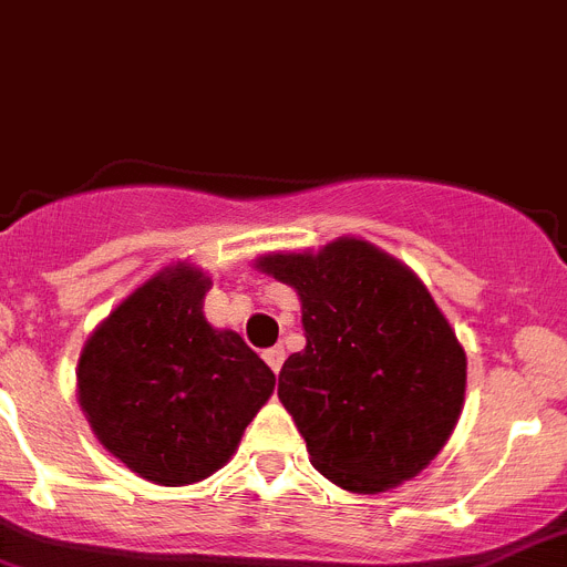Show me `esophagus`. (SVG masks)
Here are the masks:
<instances>
[{"mask_svg": "<svg viewBox=\"0 0 567 567\" xmlns=\"http://www.w3.org/2000/svg\"><path fill=\"white\" fill-rule=\"evenodd\" d=\"M262 359L270 365V371L279 373V368H282V362H285V351L282 348H268V351L262 353Z\"/></svg>", "mask_w": 567, "mask_h": 567, "instance_id": "34e87169", "label": "esophagus"}]
</instances>
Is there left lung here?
<instances>
[{"label": "left lung", "mask_w": 567, "mask_h": 567, "mask_svg": "<svg viewBox=\"0 0 567 567\" xmlns=\"http://www.w3.org/2000/svg\"><path fill=\"white\" fill-rule=\"evenodd\" d=\"M297 290L305 351L279 371V400L311 465L351 494H385L425 471L465 402L467 359L416 274L362 236L256 259Z\"/></svg>", "instance_id": "8db88e82"}]
</instances>
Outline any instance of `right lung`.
<instances>
[{
  "instance_id": "1",
  "label": "right lung",
  "mask_w": 567,
  "mask_h": 567,
  "mask_svg": "<svg viewBox=\"0 0 567 567\" xmlns=\"http://www.w3.org/2000/svg\"><path fill=\"white\" fill-rule=\"evenodd\" d=\"M210 277L171 262L131 290L79 353L76 400L100 445L167 488L208 480L236 454L277 377L202 313Z\"/></svg>"
}]
</instances>
